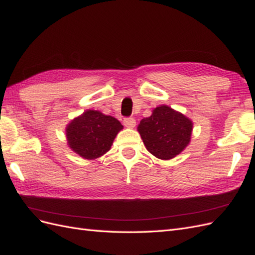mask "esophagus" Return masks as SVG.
Wrapping results in <instances>:
<instances>
[{
    "label": "esophagus",
    "mask_w": 255,
    "mask_h": 255,
    "mask_svg": "<svg viewBox=\"0 0 255 255\" xmlns=\"http://www.w3.org/2000/svg\"><path fill=\"white\" fill-rule=\"evenodd\" d=\"M124 125L128 128H133L135 126V121L132 117H127L124 120Z\"/></svg>",
    "instance_id": "obj_1"
}]
</instances>
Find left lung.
I'll return each mask as SVG.
<instances>
[{"instance_id":"obj_1","label":"left lung","mask_w":255,"mask_h":255,"mask_svg":"<svg viewBox=\"0 0 255 255\" xmlns=\"http://www.w3.org/2000/svg\"><path fill=\"white\" fill-rule=\"evenodd\" d=\"M193 124L167 105H159L150 117L142 120L138 131L151 154L161 159L178 155L189 144Z\"/></svg>"}]
</instances>
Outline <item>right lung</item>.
<instances>
[{
	"mask_svg": "<svg viewBox=\"0 0 255 255\" xmlns=\"http://www.w3.org/2000/svg\"><path fill=\"white\" fill-rule=\"evenodd\" d=\"M123 125L116 118L88 110L66 127L68 146L86 159H94L110 151Z\"/></svg>",
	"mask_w": 255,
	"mask_h": 255,
	"instance_id": "obj_1",
	"label": "right lung"
}]
</instances>
